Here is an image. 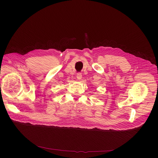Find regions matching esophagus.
Returning a JSON list of instances; mask_svg holds the SVG:
<instances>
[{
	"label": "esophagus",
	"instance_id": "34e87169",
	"mask_svg": "<svg viewBox=\"0 0 158 158\" xmlns=\"http://www.w3.org/2000/svg\"><path fill=\"white\" fill-rule=\"evenodd\" d=\"M77 80H80V79H81V78H82V74L81 73H78L77 74Z\"/></svg>",
	"mask_w": 158,
	"mask_h": 158
}]
</instances>
